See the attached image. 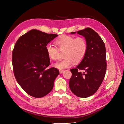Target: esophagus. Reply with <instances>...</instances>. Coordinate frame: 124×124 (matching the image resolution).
<instances>
[{
	"label": "esophagus",
	"mask_w": 124,
	"mask_h": 124,
	"mask_svg": "<svg viewBox=\"0 0 124 124\" xmlns=\"http://www.w3.org/2000/svg\"><path fill=\"white\" fill-rule=\"evenodd\" d=\"M64 70H59V73H60V74H62V73H63L64 72Z\"/></svg>",
	"instance_id": "esophagus-1"
}]
</instances>
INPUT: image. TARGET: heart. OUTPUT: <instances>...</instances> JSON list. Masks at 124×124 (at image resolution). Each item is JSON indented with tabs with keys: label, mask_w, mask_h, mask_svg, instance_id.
Returning a JSON list of instances; mask_svg holds the SVG:
<instances>
[{
	"label": "heart",
	"mask_w": 124,
	"mask_h": 124,
	"mask_svg": "<svg viewBox=\"0 0 124 124\" xmlns=\"http://www.w3.org/2000/svg\"><path fill=\"white\" fill-rule=\"evenodd\" d=\"M56 46L47 45L46 48L47 54L50 60L57 58L59 51L64 50L63 60L57 61L54 66L62 70L71 66L74 62L78 63L85 56L87 49V44L85 39L82 36L75 37L69 35H63L55 41Z\"/></svg>",
	"instance_id": "b5f03b06"
}]
</instances>
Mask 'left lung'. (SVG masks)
<instances>
[{
	"instance_id": "8db88e82",
	"label": "left lung",
	"mask_w": 124,
	"mask_h": 124,
	"mask_svg": "<svg viewBox=\"0 0 124 124\" xmlns=\"http://www.w3.org/2000/svg\"><path fill=\"white\" fill-rule=\"evenodd\" d=\"M77 33L85 38L87 49L79 64L76 68L70 70L72 76L69 81V86L77 96L87 98L97 91L104 78L107 70L106 49L103 41L92 28L87 27L78 31ZM80 70L84 72H81Z\"/></svg>"
}]
</instances>
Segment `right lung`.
<instances>
[{"mask_svg":"<svg viewBox=\"0 0 124 124\" xmlns=\"http://www.w3.org/2000/svg\"><path fill=\"white\" fill-rule=\"evenodd\" d=\"M58 36L32 29L17 40L12 52V64L15 78L26 93L35 98L46 96L53 89L59 74L54 67L46 69L50 59L46 45Z\"/></svg>","mask_w":124,"mask_h":124,"instance_id":"right-lung-1","label":"right lung"}]
</instances>
